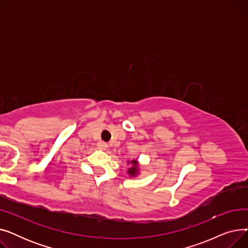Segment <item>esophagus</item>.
<instances>
[{"label": "esophagus", "mask_w": 248, "mask_h": 248, "mask_svg": "<svg viewBox=\"0 0 248 248\" xmlns=\"http://www.w3.org/2000/svg\"><path fill=\"white\" fill-rule=\"evenodd\" d=\"M97 146H98V149H100V150H107V148H108V145L104 141H99Z\"/></svg>", "instance_id": "obj_1"}]
</instances>
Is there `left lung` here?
<instances>
[{
  "label": "left lung",
  "mask_w": 248,
  "mask_h": 248,
  "mask_svg": "<svg viewBox=\"0 0 248 248\" xmlns=\"http://www.w3.org/2000/svg\"><path fill=\"white\" fill-rule=\"evenodd\" d=\"M132 164L134 165V167H133V168H129L127 173H128L129 175H131V176H135V175H137L138 172H139V170H138V162H137L136 160H133V161H132Z\"/></svg>",
  "instance_id": "left-lung-1"
}]
</instances>
